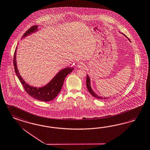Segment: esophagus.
Segmentation results:
<instances>
[{
  "instance_id": "obj_1",
  "label": "esophagus",
  "mask_w": 150,
  "mask_h": 150,
  "mask_svg": "<svg viewBox=\"0 0 150 150\" xmlns=\"http://www.w3.org/2000/svg\"><path fill=\"white\" fill-rule=\"evenodd\" d=\"M85 66V65L84 64L83 62H79V63L77 64V67H78V68H79V69L84 68Z\"/></svg>"
}]
</instances>
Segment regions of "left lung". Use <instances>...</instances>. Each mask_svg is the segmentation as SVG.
I'll use <instances>...</instances> for the list:
<instances>
[{"instance_id":"1","label":"left lung","mask_w":150,"mask_h":150,"mask_svg":"<svg viewBox=\"0 0 150 150\" xmlns=\"http://www.w3.org/2000/svg\"><path fill=\"white\" fill-rule=\"evenodd\" d=\"M126 37H127L125 35H124ZM128 40H129V39H128ZM86 86H87V88L88 90V92H90L91 93V95L93 96L94 97H96L97 98H98V99H100V100H106L108 99L109 97H103L102 96H98L97 94H96L95 92H94L93 90H92V88L91 87V85H90V79L88 77V74L87 75V77H86Z\"/></svg>"}]
</instances>
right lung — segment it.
<instances>
[{"label":"right lung","mask_w":150,"mask_h":150,"mask_svg":"<svg viewBox=\"0 0 150 150\" xmlns=\"http://www.w3.org/2000/svg\"><path fill=\"white\" fill-rule=\"evenodd\" d=\"M38 26L34 25L31 27L24 34L22 39L24 38L28 35L31 34L35 31H38ZM17 47L16 48L15 53L13 55V66L15 68V71L17 77L18 78L19 81L23 86V88L27 92L28 95L34 98L36 100H40L44 102H49L57 96L62 90L64 81L66 77L71 73L74 68L67 67L59 71L55 77L50 81L46 85L41 87L37 88L31 86L30 85L28 84L25 81L23 80L19 73V71L17 66L16 62V52Z\"/></svg>","instance_id":"add662e5"}]
</instances>
